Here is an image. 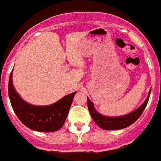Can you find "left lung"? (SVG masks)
Wrapping results in <instances>:
<instances>
[{
    "label": "left lung",
    "mask_w": 161,
    "mask_h": 161,
    "mask_svg": "<svg viewBox=\"0 0 161 161\" xmlns=\"http://www.w3.org/2000/svg\"><path fill=\"white\" fill-rule=\"evenodd\" d=\"M151 95V90L148 94V97L145 99L142 105H140L138 108L136 109L135 111L131 113L121 115V116H117V117H109V116H104L103 114L99 113L94 107L93 102H91L88 97V108L91 117L94 119V121L97 125L99 128L105 130H118V129H122L132 125V124L136 121V119L141 116L143 113V110L145 109L147 103H148L149 97Z\"/></svg>",
    "instance_id": "left-lung-1"
}]
</instances>
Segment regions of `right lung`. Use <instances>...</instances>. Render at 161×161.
I'll use <instances>...</instances> for the list:
<instances>
[{
  "mask_svg": "<svg viewBox=\"0 0 161 161\" xmlns=\"http://www.w3.org/2000/svg\"><path fill=\"white\" fill-rule=\"evenodd\" d=\"M12 72L8 80V97L20 121L30 129L39 132H54L62 128L76 92L66 95L49 105H33L23 100L16 91L12 83Z\"/></svg>",
  "mask_w": 161,
  "mask_h": 161,
  "instance_id": "right-lung-1",
  "label": "right lung"
}]
</instances>
